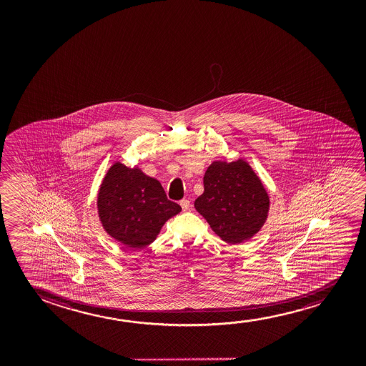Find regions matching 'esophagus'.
<instances>
[{"label": "esophagus", "instance_id": "34e87169", "mask_svg": "<svg viewBox=\"0 0 366 366\" xmlns=\"http://www.w3.org/2000/svg\"><path fill=\"white\" fill-rule=\"evenodd\" d=\"M181 207H182V211H187L190 209V201L187 200V199H182L180 201Z\"/></svg>", "mask_w": 366, "mask_h": 366}]
</instances>
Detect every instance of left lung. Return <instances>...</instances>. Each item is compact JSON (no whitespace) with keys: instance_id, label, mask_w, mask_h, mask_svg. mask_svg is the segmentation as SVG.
<instances>
[{"instance_id":"8db88e82","label":"left lung","mask_w":366,"mask_h":366,"mask_svg":"<svg viewBox=\"0 0 366 366\" xmlns=\"http://www.w3.org/2000/svg\"><path fill=\"white\" fill-rule=\"evenodd\" d=\"M204 189L195 209L226 242L247 240L265 224L269 195L245 161L212 162L204 176Z\"/></svg>"}]
</instances>
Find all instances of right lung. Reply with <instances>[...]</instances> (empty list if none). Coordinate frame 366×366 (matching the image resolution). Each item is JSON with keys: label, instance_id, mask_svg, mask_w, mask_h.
Segmentation results:
<instances>
[{"label": "right lung", "instance_id": "obj_1", "mask_svg": "<svg viewBox=\"0 0 366 366\" xmlns=\"http://www.w3.org/2000/svg\"><path fill=\"white\" fill-rule=\"evenodd\" d=\"M97 207L107 234L135 249L151 244L166 221L181 211L159 181L120 162L106 174Z\"/></svg>", "mask_w": 366, "mask_h": 366}]
</instances>
